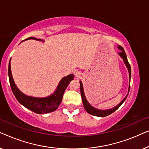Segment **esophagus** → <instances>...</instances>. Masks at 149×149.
<instances>
[{"instance_id": "esophagus-1", "label": "esophagus", "mask_w": 149, "mask_h": 149, "mask_svg": "<svg viewBox=\"0 0 149 149\" xmlns=\"http://www.w3.org/2000/svg\"><path fill=\"white\" fill-rule=\"evenodd\" d=\"M74 75H75V77L78 78V77H79L81 76V73L79 72V71H76V72H74Z\"/></svg>"}]
</instances>
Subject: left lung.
Listing matches in <instances>:
<instances>
[{"instance_id":"obj_1","label":"left lung","mask_w":149,"mask_h":149,"mask_svg":"<svg viewBox=\"0 0 149 149\" xmlns=\"http://www.w3.org/2000/svg\"><path fill=\"white\" fill-rule=\"evenodd\" d=\"M118 48H119L120 50H121V52H119L118 54H119V56L121 57V58L123 59L124 62H125L126 66H127L128 71H129V77H130V79H131V67H130V65L129 64V62H128L127 56H126L125 51H124L123 48L121 46H118ZM130 84L129 89H128V93H129V91H130ZM80 91H81V97H82L83 104V107H84V108H85V111H86L89 114H90V115L96 116V117H106V116H108V115H111V114H112L113 113H114L116 110H117L120 107H121V105L123 103V102L125 100L126 97H127V95H128V93H127V95H126V97H125V98H124L123 100H122L121 102L119 104H118L117 106H116V107H115L114 108H113V109H108V110H99V109H95V108H94V107H93L92 106L89 104L88 102H87L86 97H85L84 91H83V84H82V83H81V81H80Z\"/></svg>"}]
</instances>
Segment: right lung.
<instances>
[{"instance_id": "add662e5", "label": "right lung", "mask_w": 149, "mask_h": 149, "mask_svg": "<svg viewBox=\"0 0 149 149\" xmlns=\"http://www.w3.org/2000/svg\"><path fill=\"white\" fill-rule=\"evenodd\" d=\"M29 39L42 40L41 39H37V38H35L34 37H29L26 38V40ZM10 62H11V60H10ZM10 62L9 64V68H8L9 83L10 85H11V90L18 102L21 104L23 105L24 107L27 108L28 109L37 114H46L56 111L62 100L64 91L66 90V87H68L70 81L74 79L73 74H70L62 78V80L59 83L56 90L55 91V92L52 95H49V96L45 97L28 96V95H26L22 93V91H20L19 89L16 86L15 83L13 81V77H12Z\"/></svg>"}]
</instances>
